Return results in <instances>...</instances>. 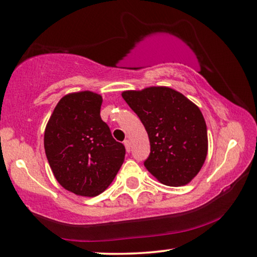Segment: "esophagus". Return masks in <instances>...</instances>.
<instances>
[{
  "label": "esophagus",
  "mask_w": 257,
  "mask_h": 257,
  "mask_svg": "<svg viewBox=\"0 0 257 257\" xmlns=\"http://www.w3.org/2000/svg\"><path fill=\"white\" fill-rule=\"evenodd\" d=\"M123 144H124L125 150H127V152H130V142H129L128 140H125V141L123 142Z\"/></svg>",
  "instance_id": "34e87169"
}]
</instances>
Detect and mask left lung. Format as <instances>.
I'll list each match as a JSON object with an SVG mask.
<instances>
[{"label":"left lung","instance_id":"1","mask_svg":"<svg viewBox=\"0 0 257 257\" xmlns=\"http://www.w3.org/2000/svg\"><path fill=\"white\" fill-rule=\"evenodd\" d=\"M122 98L140 117L150 141L144 166L164 185L189 183L208 155V133L200 108L167 86L124 91Z\"/></svg>","mask_w":257,"mask_h":257}]
</instances>
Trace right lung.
Wrapping results in <instances>:
<instances>
[{
    "instance_id": "right-lung-1",
    "label": "right lung",
    "mask_w": 257,
    "mask_h": 257,
    "mask_svg": "<svg viewBox=\"0 0 257 257\" xmlns=\"http://www.w3.org/2000/svg\"><path fill=\"white\" fill-rule=\"evenodd\" d=\"M102 97L91 91L69 93L53 110L45 129L49 166L64 189L97 196L115 178L125 149L100 117Z\"/></svg>"
}]
</instances>
